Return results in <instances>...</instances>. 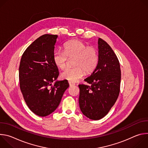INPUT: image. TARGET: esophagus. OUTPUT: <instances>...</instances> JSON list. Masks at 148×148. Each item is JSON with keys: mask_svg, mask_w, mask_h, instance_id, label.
I'll list each match as a JSON object with an SVG mask.
<instances>
[{"mask_svg": "<svg viewBox=\"0 0 148 148\" xmlns=\"http://www.w3.org/2000/svg\"><path fill=\"white\" fill-rule=\"evenodd\" d=\"M69 86L71 87V86H75V84L72 82H70L69 81Z\"/></svg>", "mask_w": 148, "mask_h": 148, "instance_id": "34e87169", "label": "esophagus"}]
</instances>
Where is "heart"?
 Masks as SVG:
<instances>
[{
  "label": "heart",
  "mask_w": 148,
  "mask_h": 148,
  "mask_svg": "<svg viewBox=\"0 0 148 148\" xmlns=\"http://www.w3.org/2000/svg\"><path fill=\"white\" fill-rule=\"evenodd\" d=\"M68 58H73L72 67L67 68L61 74L63 79L76 82L82 78L85 73L90 74L96 69L98 63V53L92 46H87L79 40H72L64 45V51H55L53 60L56 66L64 69Z\"/></svg>",
  "instance_id": "1"
}]
</instances>
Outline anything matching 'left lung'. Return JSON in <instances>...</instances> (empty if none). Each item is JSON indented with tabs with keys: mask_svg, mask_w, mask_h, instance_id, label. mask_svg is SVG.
I'll return each mask as SVG.
<instances>
[{
	"mask_svg": "<svg viewBox=\"0 0 148 148\" xmlns=\"http://www.w3.org/2000/svg\"><path fill=\"white\" fill-rule=\"evenodd\" d=\"M98 63L92 74L79 84V105L82 114L92 120L106 115L115 103L120 91L121 72L117 56L110 45L98 39Z\"/></svg>",
	"mask_w": 148,
	"mask_h": 148,
	"instance_id": "obj_1",
	"label": "left lung"
}]
</instances>
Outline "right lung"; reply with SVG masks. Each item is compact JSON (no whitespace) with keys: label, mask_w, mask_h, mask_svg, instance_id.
<instances>
[{"label":"right lung","mask_w":148,"mask_h":148,"mask_svg":"<svg viewBox=\"0 0 148 148\" xmlns=\"http://www.w3.org/2000/svg\"><path fill=\"white\" fill-rule=\"evenodd\" d=\"M57 35L44 34L26 49L19 66L20 88L29 109L36 115L46 116L59 105L69 88L67 80L57 81L58 68L53 60Z\"/></svg>","instance_id":"obj_1"}]
</instances>
